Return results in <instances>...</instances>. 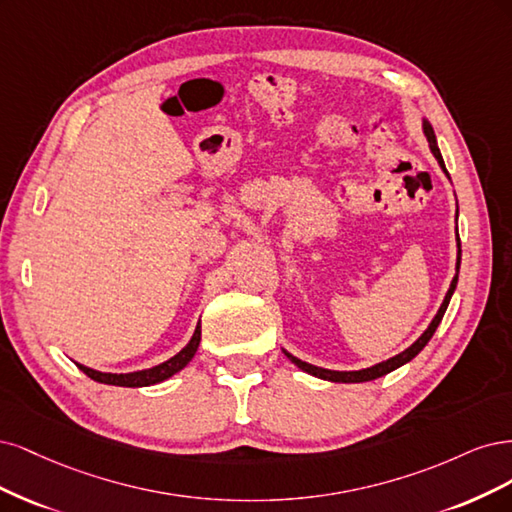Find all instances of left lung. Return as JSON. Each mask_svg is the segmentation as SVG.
Masks as SVG:
<instances>
[{"label":"left lung","mask_w":512,"mask_h":512,"mask_svg":"<svg viewBox=\"0 0 512 512\" xmlns=\"http://www.w3.org/2000/svg\"><path fill=\"white\" fill-rule=\"evenodd\" d=\"M423 131H425V136H427V142H430V148H432L434 157H436L438 163H440V168L444 170V174L449 176L447 168H444V161H442V155H440V148H438V144H436V136H434L432 125L427 123V121H423ZM457 249H459V236H457ZM459 259H461V251H459V255H457V272H459ZM457 276H459V274L453 276L451 287H449L447 295H444V302H442L440 310L436 312V317H434V321L430 323V327H427L425 332L421 334V338H419L417 342H412V344L408 346V349L402 351L400 355H395V357H391V359H387V361H381V364H376V366L366 368V370H355V372H336V370H325V368L310 366V364H306V361H302V359H298V357H293V355L287 353V351H285V355H287L300 370H304V372H308V374H312V376H319V378H323V381H332V383H366V381H374V378H378V376H385V374L393 372L395 368H400V366L408 364V361H410L412 357H417V355L423 351V346H425L427 342H430V338H432L434 332H436V327L440 325V321H442V317H444V312H447V306H449V302H451V295H453V291H455V287H457Z\"/></svg>","instance_id":"1"}]
</instances>
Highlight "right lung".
<instances>
[{
  "mask_svg": "<svg viewBox=\"0 0 512 512\" xmlns=\"http://www.w3.org/2000/svg\"><path fill=\"white\" fill-rule=\"evenodd\" d=\"M200 340H202V329H200V323H197L195 334H193V338L189 340V344L185 346L183 351L176 353L174 357H170L168 361H163V364H159L155 368L140 370V372L110 374V372H97V370H91V368L80 366V364H76V366L82 372H85L89 378H93V381H97V383L117 385V387H148V385H155V383L166 381V378H170L172 374L183 370L189 364V361L193 359L197 346H200Z\"/></svg>",
  "mask_w": 512,
  "mask_h": 512,
  "instance_id": "1",
  "label": "right lung"
}]
</instances>
